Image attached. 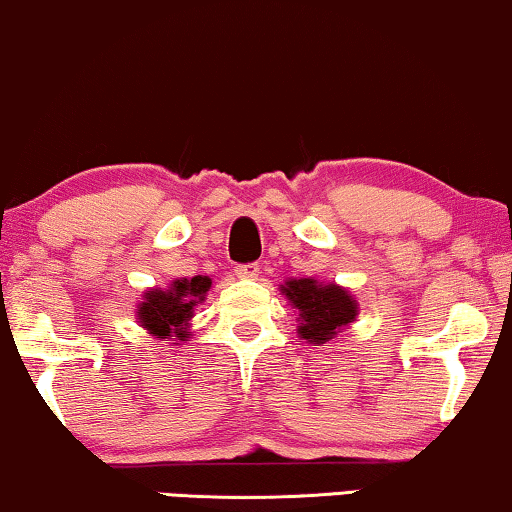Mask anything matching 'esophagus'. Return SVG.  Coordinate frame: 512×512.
Returning a JSON list of instances; mask_svg holds the SVG:
<instances>
[{
  "label": "esophagus",
  "mask_w": 512,
  "mask_h": 512,
  "mask_svg": "<svg viewBox=\"0 0 512 512\" xmlns=\"http://www.w3.org/2000/svg\"><path fill=\"white\" fill-rule=\"evenodd\" d=\"M234 273H236V278H241V280H255L259 276V266L257 264H241V266H236Z\"/></svg>",
  "instance_id": "34e87169"
}]
</instances>
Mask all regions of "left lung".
I'll return each instance as SVG.
<instances>
[{
	"mask_svg": "<svg viewBox=\"0 0 512 512\" xmlns=\"http://www.w3.org/2000/svg\"><path fill=\"white\" fill-rule=\"evenodd\" d=\"M280 292L297 308V336L306 343H329L348 329L359 315L355 294L336 283H320L315 278H290Z\"/></svg>",
	"mask_w": 512,
	"mask_h": 512,
	"instance_id": "8db88e82",
	"label": "left lung"
}]
</instances>
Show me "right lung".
Returning <instances> with one entry per match:
<instances>
[{
  "mask_svg": "<svg viewBox=\"0 0 512 512\" xmlns=\"http://www.w3.org/2000/svg\"><path fill=\"white\" fill-rule=\"evenodd\" d=\"M213 280L208 276L176 278L169 287H153L141 294L136 304V322L139 327L155 336L157 341H176L181 345L192 336L190 322L194 318V306L204 304Z\"/></svg>",
  "mask_w": 512,
  "mask_h": 512,
  "instance_id": "add662e5",
  "label": "right lung"
}]
</instances>
